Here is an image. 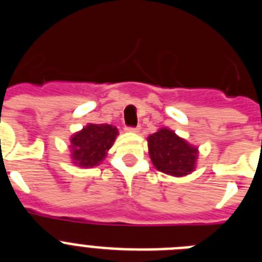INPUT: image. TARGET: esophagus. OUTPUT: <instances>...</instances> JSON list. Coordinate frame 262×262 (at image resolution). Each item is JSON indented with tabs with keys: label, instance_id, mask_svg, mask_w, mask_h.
Masks as SVG:
<instances>
[{
	"label": "esophagus",
	"instance_id": "1",
	"mask_svg": "<svg viewBox=\"0 0 262 262\" xmlns=\"http://www.w3.org/2000/svg\"><path fill=\"white\" fill-rule=\"evenodd\" d=\"M127 133H139V127H126Z\"/></svg>",
	"mask_w": 262,
	"mask_h": 262
}]
</instances>
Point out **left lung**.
I'll return each instance as SVG.
<instances>
[{"label":"left lung","instance_id":"1","mask_svg":"<svg viewBox=\"0 0 262 262\" xmlns=\"http://www.w3.org/2000/svg\"><path fill=\"white\" fill-rule=\"evenodd\" d=\"M148 154L155 168L174 177H184L194 172L198 148L180 138L166 127L148 136Z\"/></svg>","mask_w":262,"mask_h":262}]
</instances>
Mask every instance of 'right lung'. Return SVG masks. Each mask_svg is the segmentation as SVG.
I'll use <instances>...</instances> for the list:
<instances>
[{"label": "right lung", "mask_w": 262, "mask_h": 262, "mask_svg": "<svg viewBox=\"0 0 262 262\" xmlns=\"http://www.w3.org/2000/svg\"><path fill=\"white\" fill-rule=\"evenodd\" d=\"M118 135V128L111 124H86L71 136L72 163L81 168L99 165Z\"/></svg>", "instance_id": "1"}]
</instances>
